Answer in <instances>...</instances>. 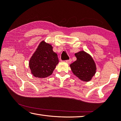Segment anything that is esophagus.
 Instances as JSON below:
<instances>
[{
	"label": "esophagus",
	"instance_id": "1",
	"mask_svg": "<svg viewBox=\"0 0 121 121\" xmlns=\"http://www.w3.org/2000/svg\"><path fill=\"white\" fill-rule=\"evenodd\" d=\"M71 61H72V60L71 59H69V60H66L65 62L68 63H70L71 62Z\"/></svg>",
	"mask_w": 121,
	"mask_h": 121
}]
</instances>
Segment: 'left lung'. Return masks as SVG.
<instances>
[{"label":"left lung","mask_w":121,"mask_h":121,"mask_svg":"<svg viewBox=\"0 0 121 121\" xmlns=\"http://www.w3.org/2000/svg\"><path fill=\"white\" fill-rule=\"evenodd\" d=\"M77 60L70 67L73 74L84 82L91 81L96 72V66L90 54L84 51L75 53Z\"/></svg>","instance_id":"left-lung-1"}]
</instances>
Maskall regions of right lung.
I'll use <instances>...</instances> for the list:
<instances>
[{
  "label": "right lung",
  "mask_w": 121,
  "mask_h": 121,
  "mask_svg": "<svg viewBox=\"0 0 121 121\" xmlns=\"http://www.w3.org/2000/svg\"><path fill=\"white\" fill-rule=\"evenodd\" d=\"M59 63L58 55L51 44L43 40L30 58L29 66L35 77L44 78L51 75Z\"/></svg>",
  "instance_id": "obj_1"
}]
</instances>
